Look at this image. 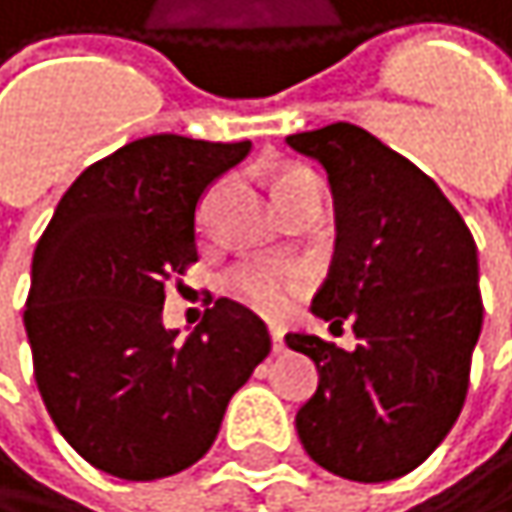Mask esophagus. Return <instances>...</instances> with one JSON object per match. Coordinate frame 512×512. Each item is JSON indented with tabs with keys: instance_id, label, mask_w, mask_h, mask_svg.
<instances>
[{
	"instance_id": "34e87169",
	"label": "esophagus",
	"mask_w": 512,
	"mask_h": 512,
	"mask_svg": "<svg viewBox=\"0 0 512 512\" xmlns=\"http://www.w3.org/2000/svg\"><path fill=\"white\" fill-rule=\"evenodd\" d=\"M270 336H273V351L282 354V351H285V330L276 327V324H270Z\"/></svg>"
}]
</instances>
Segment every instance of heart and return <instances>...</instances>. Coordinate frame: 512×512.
Listing matches in <instances>:
<instances>
[{
    "mask_svg": "<svg viewBox=\"0 0 512 512\" xmlns=\"http://www.w3.org/2000/svg\"><path fill=\"white\" fill-rule=\"evenodd\" d=\"M300 176H309V170L288 173L279 188ZM224 288L233 300L245 303L248 309H258L264 315H285L294 297L306 288V273L300 267L276 261H242L224 276Z\"/></svg>",
    "mask_w": 512,
    "mask_h": 512,
    "instance_id": "heart-1",
    "label": "heart"
}]
</instances>
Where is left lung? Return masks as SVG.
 Listing matches in <instances>:
<instances>
[{"instance_id":"obj_1","label":"left lung","mask_w":512,"mask_h":512,"mask_svg":"<svg viewBox=\"0 0 512 512\" xmlns=\"http://www.w3.org/2000/svg\"><path fill=\"white\" fill-rule=\"evenodd\" d=\"M336 203V251L312 312L348 321L360 345L288 333L318 366L297 411L306 453L345 480L384 483L423 465L453 429L483 327L477 245L444 191L405 155L351 122L291 134Z\"/></svg>"}]
</instances>
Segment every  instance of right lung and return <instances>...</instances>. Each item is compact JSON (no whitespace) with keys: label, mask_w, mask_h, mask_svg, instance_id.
I'll use <instances>...</instances> for the list:
<instances>
[{"label":"right lung","mask_w":512,"mask_h":512,"mask_svg":"<svg viewBox=\"0 0 512 512\" xmlns=\"http://www.w3.org/2000/svg\"><path fill=\"white\" fill-rule=\"evenodd\" d=\"M248 149L131 140L71 182L35 245L23 312L35 384L62 438L104 474L146 483L191 468L270 354L264 321L224 297L185 342L161 324L167 279L197 261V203Z\"/></svg>","instance_id":"1"}]
</instances>
